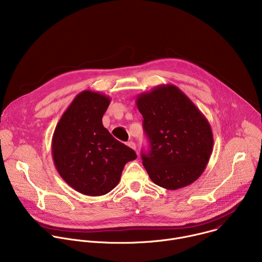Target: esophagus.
Here are the masks:
<instances>
[{
  "instance_id": "esophagus-1",
  "label": "esophagus",
  "mask_w": 262,
  "mask_h": 262,
  "mask_svg": "<svg viewBox=\"0 0 262 262\" xmlns=\"http://www.w3.org/2000/svg\"><path fill=\"white\" fill-rule=\"evenodd\" d=\"M127 145L132 148V149H134V150H136V144H135V142H133V141H129L128 143H127Z\"/></svg>"
}]
</instances>
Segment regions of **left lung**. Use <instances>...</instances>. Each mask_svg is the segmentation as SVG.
I'll use <instances>...</instances> for the list:
<instances>
[{
    "label": "left lung",
    "instance_id": "1",
    "mask_svg": "<svg viewBox=\"0 0 262 262\" xmlns=\"http://www.w3.org/2000/svg\"><path fill=\"white\" fill-rule=\"evenodd\" d=\"M136 103L150 143L148 154H142L150 179L173 191L197 180L213 147L210 124L200 110L170 84L139 94Z\"/></svg>",
    "mask_w": 262,
    "mask_h": 262
}]
</instances>
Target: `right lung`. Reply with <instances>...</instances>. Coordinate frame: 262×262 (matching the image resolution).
<instances>
[{
    "mask_svg": "<svg viewBox=\"0 0 262 262\" xmlns=\"http://www.w3.org/2000/svg\"><path fill=\"white\" fill-rule=\"evenodd\" d=\"M111 98L99 92L79 93L59 120L52 140L55 167L73 190L102 196L118 184L127 162L137 159L132 148L102 125Z\"/></svg>",
    "mask_w": 262,
    "mask_h": 262,
    "instance_id": "obj_1",
    "label": "right lung"
}]
</instances>
